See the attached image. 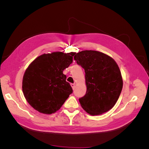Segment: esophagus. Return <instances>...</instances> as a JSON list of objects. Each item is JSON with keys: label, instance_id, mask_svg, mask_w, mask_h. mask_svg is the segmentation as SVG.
I'll return each mask as SVG.
<instances>
[{"label": "esophagus", "instance_id": "esophagus-1", "mask_svg": "<svg viewBox=\"0 0 149 149\" xmlns=\"http://www.w3.org/2000/svg\"><path fill=\"white\" fill-rule=\"evenodd\" d=\"M71 86L72 88H73V89L75 88V84H74V83H71Z\"/></svg>", "mask_w": 149, "mask_h": 149}]
</instances>
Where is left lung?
<instances>
[{
  "label": "left lung",
  "instance_id": "8db88e82",
  "mask_svg": "<svg viewBox=\"0 0 149 149\" xmlns=\"http://www.w3.org/2000/svg\"><path fill=\"white\" fill-rule=\"evenodd\" d=\"M74 60L84 70L87 91L79 99L83 109L92 116L102 114L114 107L123 89L118 65L106 54L93 50L75 53Z\"/></svg>",
  "mask_w": 149,
  "mask_h": 149
}]
</instances>
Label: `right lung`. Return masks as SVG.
I'll return each mask as SVG.
<instances>
[{
    "instance_id": "right-lung-1",
    "label": "right lung",
    "mask_w": 149,
    "mask_h": 149,
    "mask_svg": "<svg viewBox=\"0 0 149 149\" xmlns=\"http://www.w3.org/2000/svg\"><path fill=\"white\" fill-rule=\"evenodd\" d=\"M74 55L59 52L43 54L29 66L23 77L22 91L35 110L47 114L54 113L73 93L63 71L72 63Z\"/></svg>"
}]
</instances>
